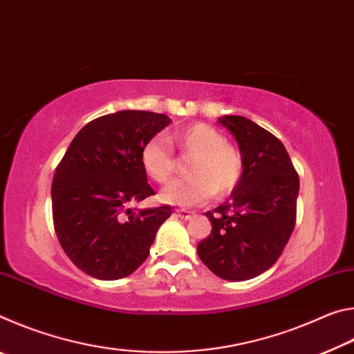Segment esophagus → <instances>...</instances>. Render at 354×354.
I'll list each match as a JSON object with an SVG mask.
<instances>
[{
    "label": "esophagus",
    "instance_id": "34e87169",
    "mask_svg": "<svg viewBox=\"0 0 354 354\" xmlns=\"http://www.w3.org/2000/svg\"><path fill=\"white\" fill-rule=\"evenodd\" d=\"M176 215H178V217L184 218V220H189L192 217V212L184 211V209H176Z\"/></svg>",
    "mask_w": 354,
    "mask_h": 354
}]
</instances>
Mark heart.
<instances>
[{
    "label": "heart",
    "mask_w": 354,
    "mask_h": 354,
    "mask_svg": "<svg viewBox=\"0 0 354 354\" xmlns=\"http://www.w3.org/2000/svg\"><path fill=\"white\" fill-rule=\"evenodd\" d=\"M170 143L192 156L187 170L192 175L179 178L165 185L160 200L176 206H196L236 189L242 178L243 160L237 149L226 143L225 136L211 124L196 123L181 131L153 136L140 151V162L153 181L165 184L175 173V156Z\"/></svg>",
    "instance_id": "heart-1"
}]
</instances>
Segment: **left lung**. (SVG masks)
I'll return each mask as SVG.
<instances>
[{
  "label": "left lung",
  "instance_id": "obj_1",
  "mask_svg": "<svg viewBox=\"0 0 354 354\" xmlns=\"http://www.w3.org/2000/svg\"><path fill=\"white\" fill-rule=\"evenodd\" d=\"M218 122L236 137L242 178L223 205L206 212L212 231L196 247L203 263L227 281H247L268 270L295 226L299 179L279 139L239 115Z\"/></svg>",
  "mask_w": 354,
  "mask_h": 354
}]
</instances>
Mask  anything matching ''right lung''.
<instances>
[{
	"label": "right lung",
	"mask_w": 354,
	"mask_h": 354,
	"mask_svg": "<svg viewBox=\"0 0 354 354\" xmlns=\"http://www.w3.org/2000/svg\"><path fill=\"white\" fill-rule=\"evenodd\" d=\"M170 122L148 111L98 117L59 162L51 185L55 230L65 254L88 277L112 281L137 270L171 215L170 206L131 209L154 195L140 151Z\"/></svg>",
	"instance_id": "1"
}]
</instances>
